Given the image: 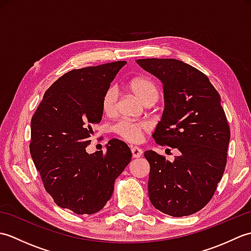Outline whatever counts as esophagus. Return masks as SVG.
Here are the masks:
<instances>
[{
  "label": "esophagus",
  "mask_w": 251,
  "mask_h": 251,
  "mask_svg": "<svg viewBox=\"0 0 251 251\" xmlns=\"http://www.w3.org/2000/svg\"><path fill=\"white\" fill-rule=\"evenodd\" d=\"M131 154H132V157L138 158L142 155V150L138 147H131Z\"/></svg>",
  "instance_id": "obj_1"
}]
</instances>
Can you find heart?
Returning a JSON list of instances; mask_svg holds the SVG:
<instances>
[{
    "instance_id": "b5f03b06",
    "label": "heart",
    "mask_w": 251,
    "mask_h": 251,
    "mask_svg": "<svg viewBox=\"0 0 251 251\" xmlns=\"http://www.w3.org/2000/svg\"><path fill=\"white\" fill-rule=\"evenodd\" d=\"M129 87L143 102L156 101L158 99V87L153 81L146 77H136L129 82ZM119 92L116 87L111 86L102 96V110L105 114L113 115L117 110ZM150 128L148 122H137L130 120H121L113 126V131L123 139L128 142H138L141 140L143 132Z\"/></svg>"
}]
</instances>
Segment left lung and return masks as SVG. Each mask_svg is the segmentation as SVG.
Listing matches in <instances>:
<instances>
[{
  "label": "left lung",
  "instance_id": "obj_1",
  "mask_svg": "<svg viewBox=\"0 0 251 251\" xmlns=\"http://www.w3.org/2000/svg\"><path fill=\"white\" fill-rule=\"evenodd\" d=\"M163 83L165 109L153 134L157 145L178 149L169 162L152 150L148 191L164 214L183 217L204 208L225 173L230 127L219 93L204 73L177 59H138Z\"/></svg>",
  "mask_w": 251,
  "mask_h": 251
}]
</instances>
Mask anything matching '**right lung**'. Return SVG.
Wrapping results in <instances>:
<instances>
[{
  "label": "right lung",
  "mask_w": 251,
  "mask_h": 251,
  "mask_svg": "<svg viewBox=\"0 0 251 251\" xmlns=\"http://www.w3.org/2000/svg\"><path fill=\"white\" fill-rule=\"evenodd\" d=\"M126 61L74 69L46 90L31 120L30 153L56 204L77 215L102 209L115 179L131 159L119 139L106 152H86L93 126L102 119V96Z\"/></svg>",
  "instance_id": "1"
}]
</instances>
